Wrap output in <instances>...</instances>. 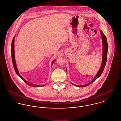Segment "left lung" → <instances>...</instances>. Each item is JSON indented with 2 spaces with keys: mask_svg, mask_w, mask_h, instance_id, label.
<instances>
[{
  "mask_svg": "<svg viewBox=\"0 0 121 121\" xmlns=\"http://www.w3.org/2000/svg\"><path fill=\"white\" fill-rule=\"evenodd\" d=\"M100 34L101 35V38H102V43H103V54H102V64H101V67L100 68L99 70V71L98 73L97 74L96 76L95 77V78H94V79L90 83L83 85V86H78V87H85L86 86H88L89 85H90V84H91L92 83H93L94 81H95L97 78H98L102 74V73L103 72L105 65H106V64L107 62V56H108V43H107V38L106 36L105 35L102 33V32L101 31H100Z\"/></svg>",
  "mask_w": 121,
  "mask_h": 121,
  "instance_id": "1",
  "label": "left lung"
}]
</instances>
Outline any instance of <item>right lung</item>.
Segmentation results:
<instances>
[{"instance_id":"add662e5","label":"right lung","mask_w":121,"mask_h":121,"mask_svg":"<svg viewBox=\"0 0 121 121\" xmlns=\"http://www.w3.org/2000/svg\"><path fill=\"white\" fill-rule=\"evenodd\" d=\"M14 38H15V37H13V41H12V62H13V67H14V69L15 70V71L16 73V74L24 81L25 83H26L27 85L31 86H33V87H41V86H44V85H43V86H39V85H34V84H31V83H29L28 82H27L26 80H25L21 76V75L20 74V73H19L18 72V70L17 68V66H16V63H15V57H14ZM54 61L52 62V65H53V63H54Z\"/></svg>"}]
</instances>
